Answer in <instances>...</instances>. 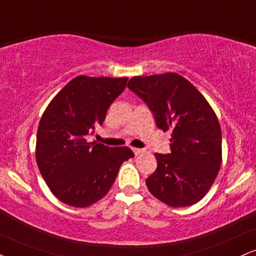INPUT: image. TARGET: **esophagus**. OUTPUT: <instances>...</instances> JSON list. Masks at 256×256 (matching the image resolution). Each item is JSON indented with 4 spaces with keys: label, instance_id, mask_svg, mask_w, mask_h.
Masks as SVG:
<instances>
[{
    "label": "esophagus",
    "instance_id": "esophagus-1",
    "mask_svg": "<svg viewBox=\"0 0 256 256\" xmlns=\"http://www.w3.org/2000/svg\"><path fill=\"white\" fill-rule=\"evenodd\" d=\"M132 150H134V155H140V154L144 152V150H143V149H138V148H132Z\"/></svg>",
    "mask_w": 256,
    "mask_h": 256
}]
</instances>
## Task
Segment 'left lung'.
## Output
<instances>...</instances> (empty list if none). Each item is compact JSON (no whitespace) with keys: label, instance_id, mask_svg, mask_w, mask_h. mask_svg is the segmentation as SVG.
<instances>
[{"label":"left lung","instance_id":"left-lung-1","mask_svg":"<svg viewBox=\"0 0 256 256\" xmlns=\"http://www.w3.org/2000/svg\"><path fill=\"white\" fill-rule=\"evenodd\" d=\"M128 87L149 106L158 128L172 131V152L155 154L158 168L146 178L148 190L172 208L196 204L220 168L222 130L216 113L178 74L134 76Z\"/></svg>","mask_w":256,"mask_h":256}]
</instances>
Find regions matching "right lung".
I'll use <instances>...</instances> for the list:
<instances>
[{
  "instance_id": "right-lung-1",
  "label": "right lung",
  "mask_w": 256,
  "mask_h": 256,
  "mask_svg": "<svg viewBox=\"0 0 256 256\" xmlns=\"http://www.w3.org/2000/svg\"><path fill=\"white\" fill-rule=\"evenodd\" d=\"M128 78H72L51 100L36 132V164L54 196L74 208H87L107 194L122 162L134 158L128 146L88 142L102 125L110 104Z\"/></svg>"
}]
</instances>
